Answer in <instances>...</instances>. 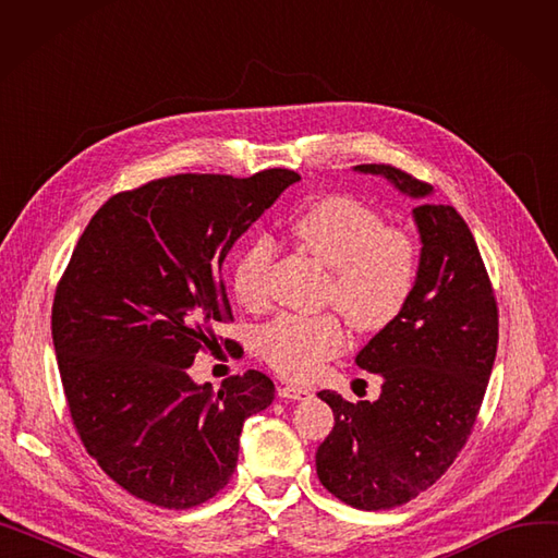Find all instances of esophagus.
<instances>
[{"label":"esophagus","instance_id":"1","mask_svg":"<svg viewBox=\"0 0 558 558\" xmlns=\"http://www.w3.org/2000/svg\"><path fill=\"white\" fill-rule=\"evenodd\" d=\"M278 396L284 400H305L310 396V391L303 387H294V385H282L278 389Z\"/></svg>","mask_w":558,"mask_h":558}]
</instances>
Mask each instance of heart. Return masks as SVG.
I'll list each match as a JSON object with an SVG mask.
<instances>
[{"label":"heart","instance_id":"1","mask_svg":"<svg viewBox=\"0 0 558 558\" xmlns=\"http://www.w3.org/2000/svg\"><path fill=\"white\" fill-rule=\"evenodd\" d=\"M303 251L330 269L326 301L362 332H379L400 318L418 280V246L400 228L385 226L371 205L332 194L310 203L291 221ZM276 242L257 232L232 264V291L251 312L271 303L269 276ZM259 355L289 379H310L345 348L339 316L280 314L257 337Z\"/></svg>","mask_w":558,"mask_h":558}]
</instances>
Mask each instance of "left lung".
<instances>
[{"label": "left lung", "mask_w": 558, "mask_h": 558, "mask_svg": "<svg viewBox=\"0 0 558 558\" xmlns=\"http://www.w3.org/2000/svg\"><path fill=\"white\" fill-rule=\"evenodd\" d=\"M423 198L432 185L393 165H357ZM421 264L414 296L379 330L357 366L385 379L375 402L320 391L335 427L316 450V475L341 502L393 509L441 477L473 432L497 353V303L471 228L452 205L414 208Z\"/></svg>", "instance_id": "obj_1"}]
</instances>
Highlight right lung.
Returning a JSON list of instances; mask_svg holds the SVG:
<instances>
[{"mask_svg": "<svg viewBox=\"0 0 558 558\" xmlns=\"http://www.w3.org/2000/svg\"><path fill=\"white\" fill-rule=\"evenodd\" d=\"M301 175L175 173L110 196L85 226L51 307V337L74 429L101 471L140 500L192 509L238 468L248 416L271 377L194 385L196 353L234 343L221 264L242 232Z\"/></svg>", "mask_w": 558, "mask_h": 558, "instance_id": "obj_1", "label": "right lung"}]
</instances>
